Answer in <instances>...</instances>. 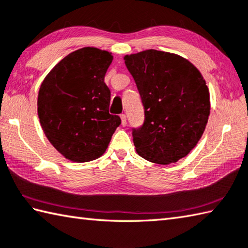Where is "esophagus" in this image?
Masks as SVG:
<instances>
[{
	"mask_svg": "<svg viewBox=\"0 0 248 248\" xmlns=\"http://www.w3.org/2000/svg\"><path fill=\"white\" fill-rule=\"evenodd\" d=\"M121 121H122V125H126V115L125 114H121Z\"/></svg>",
	"mask_w": 248,
	"mask_h": 248,
	"instance_id": "esophagus-1",
	"label": "esophagus"
}]
</instances>
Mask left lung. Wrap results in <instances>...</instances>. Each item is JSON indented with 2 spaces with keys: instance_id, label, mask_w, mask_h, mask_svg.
Listing matches in <instances>:
<instances>
[{
  "instance_id": "1",
  "label": "left lung",
  "mask_w": 248,
  "mask_h": 248,
  "mask_svg": "<svg viewBox=\"0 0 248 248\" xmlns=\"http://www.w3.org/2000/svg\"><path fill=\"white\" fill-rule=\"evenodd\" d=\"M124 60L144 109L143 124L133 128L137 153L156 164L176 163L197 146L206 127L211 110L206 82L176 54L148 49Z\"/></svg>"
}]
</instances>
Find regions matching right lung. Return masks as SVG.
Listing matches in <instances>:
<instances>
[{
	"label": "right lung",
	"mask_w": 248,
	"mask_h": 248,
	"mask_svg": "<svg viewBox=\"0 0 248 248\" xmlns=\"http://www.w3.org/2000/svg\"><path fill=\"white\" fill-rule=\"evenodd\" d=\"M113 56L84 47L66 56L41 84L37 114L45 136L73 162L96 160L121 124L109 113L111 93L105 83Z\"/></svg>",
	"instance_id": "obj_1"
}]
</instances>
